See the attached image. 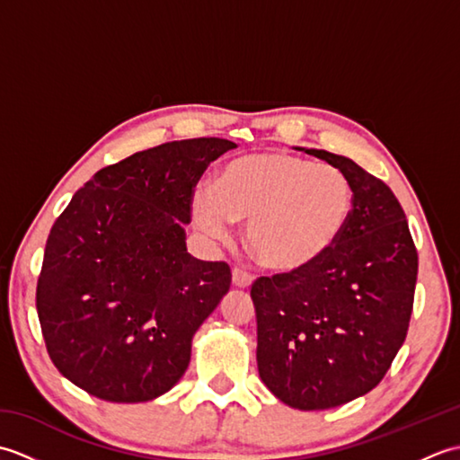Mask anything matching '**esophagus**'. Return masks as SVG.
Returning <instances> with one entry per match:
<instances>
[{"label":"esophagus","mask_w":460,"mask_h":460,"mask_svg":"<svg viewBox=\"0 0 460 460\" xmlns=\"http://www.w3.org/2000/svg\"><path fill=\"white\" fill-rule=\"evenodd\" d=\"M252 282V275L243 269H233V285L237 288H249Z\"/></svg>","instance_id":"34e87169"}]
</instances>
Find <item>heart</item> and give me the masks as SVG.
I'll list each match as a JSON object with an SVG mask.
<instances>
[{"label":"heart","mask_w":460,"mask_h":460,"mask_svg":"<svg viewBox=\"0 0 460 460\" xmlns=\"http://www.w3.org/2000/svg\"><path fill=\"white\" fill-rule=\"evenodd\" d=\"M351 203L354 191L341 170L272 152L231 160L213 190H195L191 213L213 239H227L231 221H247L252 257L290 272L326 255L346 227Z\"/></svg>","instance_id":"1"}]
</instances>
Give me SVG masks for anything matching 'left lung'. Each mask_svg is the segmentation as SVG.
<instances>
[{"label":"left lung","mask_w":460,"mask_h":460,"mask_svg":"<svg viewBox=\"0 0 460 460\" xmlns=\"http://www.w3.org/2000/svg\"><path fill=\"white\" fill-rule=\"evenodd\" d=\"M341 170L354 203L314 265L261 277L257 364L282 403L318 411L371 392L403 346L413 312L417 249L394 191L356 162L306 150Z\"/></svg>","instance_id":"8db88e82"}]
</instances>
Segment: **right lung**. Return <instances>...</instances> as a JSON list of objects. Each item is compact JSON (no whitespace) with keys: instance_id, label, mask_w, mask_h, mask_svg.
Listing matches in <instances>:
<instances>
[{"instance_id":"add662e5","label":"right lung","mask_w":460,"mask_h":460,"mask_svg":"<svg viewBox=\"0 0 460 460\" xmlns=\"http://www.w3.org/2000/svg\"><path fill=\"white\" fill-rule=\"evenodd\" d=\"M237 144L168 142L96 172L47 237L37 314L49 358L104 402H150L188 369L191 338L231 287L185 249L208 165Z\"/></svg>"}]
</instances>
